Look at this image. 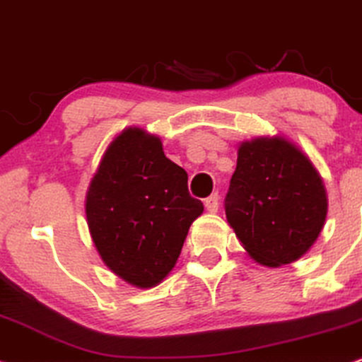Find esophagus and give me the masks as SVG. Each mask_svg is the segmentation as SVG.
Listing matches in <instances>:
<instances>
[{
  "instance_id": "obj_1",
  "label": "esophagus",
  "mask_w": 362,
  "mask_h": 362,
  "mask_svg": "<svg viewBox=\"0 0 362 362\" xmlns=\"http://www.w3.org/2000/svg\"><path fill=\"white\" fill-rule=\"evenodd\" d=\"M205 206L208 211H211V214H215L216 210H218V193L211 194V197H208L205 199Z\"/></svg>"
}]
</instances>
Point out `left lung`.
Listing matches in <instances>:
<instances>
[{
	"label": "left lung",
	"mask_w": 362,
	"mask_h": 362,
	"mask_svg": "<svg viewBox=\"0 0 362 362\" xmlns=\"http://www.w3.org/2000/svg\"><path fill=\"white\" fill-rule=\"evenodd\" d=\"M225 215L254 261L269 267L290 264L307 254L324 228V181L290 140L242 142Z\"/></svg>",
	"instance_id": "8db88e82"
}]
</instances>
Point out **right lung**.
<instances>
[{
    "instance_id": "right-lung-1",
    "label": "right lung",
    "mask_w": 362,
    "mask_h": 362,
    "mask_svg": "<svg viewBox=\"0 0 362 362\" xmlns=\"http://www.w3.org/2000/svg\"><path fill=\"white\" fill-rule=\"evenodd\" d=\"M203 203L188 174L164 156L156 135L129 127L110 144L86 193L98 254L115 274L152 288L173 271Z\"/></svg>"
}]
</instances>
